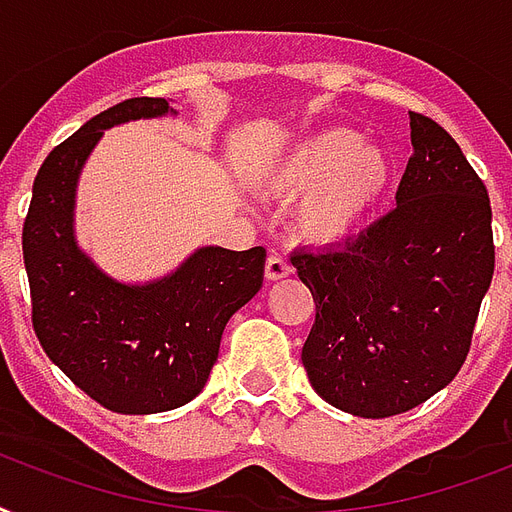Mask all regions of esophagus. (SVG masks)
Returning a JSON list of instances; mask_svg holds the SVG:
<instances>
[{"label":"esophagus","instance_id":"34e87169","mask_svg":"<svg viewBox=\"0 0 512 512\" xmlns=\"http://www.w3.org/2000/svg\"><path fill=\"white\" fill-rule=\"evenodd\" d=\"M264 275H267V280H283V277L291 275V264H288L283 256L269 253L267 264H264Z\"/></svg>","mask_w":512,"mask_h":512}]
</instances>
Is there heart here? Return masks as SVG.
<instances>
[{"mask_svg": "<svg viewBox=\"0 0 512 512\" xmlns=\"http://www.w3.org/2000/svg\"><path fill=\"white\" fill-rule=\"evenodd\" d=\"M267 189L301 194L293 229L310 245H339L355 237L382 208L395 178L390 149L352 128H320L272 157L261 168Z\"/></svg>", "mask_w": 512, "mask_h": 512, "instance_id": "1", "label": "heart"}]
</instances>
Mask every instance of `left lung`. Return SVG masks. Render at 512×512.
Instances as JSON below:
<instances>
[{
    "mask_svg": "<svg viewBox=\"0 0 512 512\" xmlns=\"http://www.w3.org/2000/svg\"><path fill=\"white\" fill-rule=\"evenodd\" d=\"M408 120L395 211L344 245L291 256L318 310L301 347L310 384L363 419L403 414L457 376L494 275L486 186L438 122Z\"/></svg>",
    "mask_w": 512,
    "mask_h": 512,
    "instance_id": "1",
    "label": "left lung"
}]
</instances>
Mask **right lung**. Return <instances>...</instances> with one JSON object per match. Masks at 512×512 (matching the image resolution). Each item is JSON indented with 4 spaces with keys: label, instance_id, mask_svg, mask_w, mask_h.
I'll return each instance as SVG.
<instances>
[{
    "label": "right lung",
    "instance_id": "add662e5",
    "mask_svg": "<svg viewBox=\"0 0 512 512\" xmlns=\"http://www.w3.org/2000/svg\"><path fill=\"white\" fill-rule=\"evenodd\" d=\"M176 114L165 98H130L95 114L47 154L23 224L39 344L79 390L117 414H160L197 398L229 318L264 283L261 245H200L168 275L144 283L109 275L79 245V176L106 130Z\"/></svg>",
    "mask_w": 512,
    "mask_h": 512
}]
</instances>
